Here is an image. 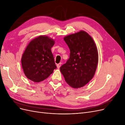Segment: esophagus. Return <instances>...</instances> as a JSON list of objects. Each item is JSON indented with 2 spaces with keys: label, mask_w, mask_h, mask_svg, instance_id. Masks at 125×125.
<instances>
[{
  "label": "esophagus",
  "mask_w": 125,
  "mask_h": 125,
  "mask_svg": "<svg viewBox=\"0 0 125 125\" xmlns=\"http://www.w3.org/2000/svg\"><path fill=\"white\" fill-rule=\"evenodd\" d=\"M61 65H62L61 63H59L57 64V68L59 69V68L60 67V66H61Z\"/></svg>",
  "instance_id": "esophagus-1"
}]
</instances>
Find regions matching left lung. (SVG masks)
<instances>
[{
  "instance_id": "1",
  "label": "left lung",
  "mask_w": 125,
  "mask_h": 125,
  "mask_svg": "<svg viewBox=\"0 0 125 125\" xmlns=\"http://www.w3.org/2000/svg\"><path fill=\"white\" fill-rule=\"evenodd\" d=\"M70 49V57L60 68L66 82L73 88H81L93 78L98 63L96 45L84 31L64 37Z\"/></svg>"
}]
</instances>
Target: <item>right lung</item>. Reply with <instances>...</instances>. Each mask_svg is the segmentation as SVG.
Returning a JSON list of instances; mask_svg holds the SVG:
<instances>
[{"instance_id": "add662e5", "label": "right lung", "mask_w": 125, "mask_h": 125, "mask_svg": "<svg viewBox=\"0 0 125 125\" xmlns=\"http://www.w3.org/2000/svg\"><path fill=\"white\" fill-rule=\"evenodd\" d=\"M55 41L47 36H40L30 42L21 58L25 76L35 82L47 78L56 69L51 48Z\"/></svg>"}]
</instances>
